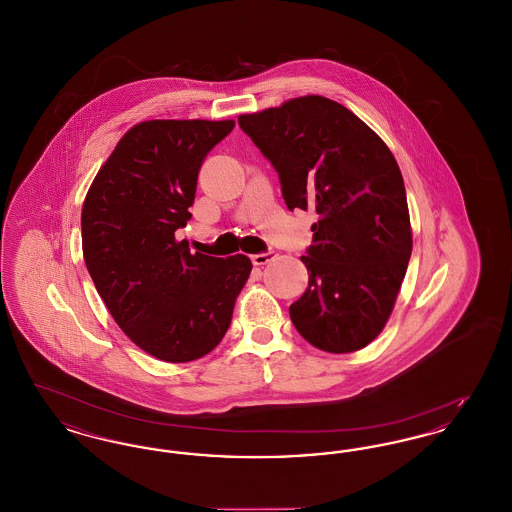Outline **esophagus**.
I'll return each instance as SVG.
<instances>
[{"instance_id":"34e87169","label":"esophagus","mask_w":512,"mask_h":512,"mask_svg":"<svg viewBox=\"0 0 512 512\" xmlns=\"http://www.w3.org/2000/svg\"><path fill=\"white\" fill-rule=\"evenodd\" d=\"M274 259H276V253H274V251H265V253L251 255V261H253L255 267H263V265H267V263L274 261Z\"/></svg>"}]
</instances>
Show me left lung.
<instances>
[{
	"label": "left lung",
	"mask_w": 512,
	"mask_h": 512,
	"mask_svg": "<svg viewBox=\"0 0 512 512\" xmlns=\"http://www.w3.org/2000/svg\"><path fill=\"white\" fill-rule=\"evenodd\" d=\"M238 124L278 172L288 209L317 211L301 257L309 288L290 305L293 326L328 353L363 349L386 326L413 251L390 147L322 96L240 115Z\"/></svg>",
	"instance_id": "left-lung-1"
}]
</instances>
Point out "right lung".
I'll use <instances>...</instances> for the list:
<instances>
[{
  "mask_svg": "<svg viewBox=\"0 0 512 512\" xmlns=\"http://www.w3.org/2000/svg\"><path fill=\"white\" fill-rule=\"evenodd\" d=\"M234 121H146L99 169L82 205V251L103 303L140 349L167 363L224 338L251 261L192 253L174 232L192 219L203 159Z\"/></svg>",
  "mask_w": 512,
  "mask_h": 512,
  "instance_id": "1",
  "label": "right lung"
}]
</instances>
